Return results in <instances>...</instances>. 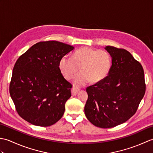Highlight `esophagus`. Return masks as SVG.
Masks as SVG:
<instances>
[{
  "label": "esophagus",
  "instance_id": "obj_1",
  "mask_svg": "<svg viewBox=\"0 0 153 153\" xmlns=\"http://www.w3.org/2000/svg\"><path fill=\"white\" fill-rule=\"evenodd\" d=\"M79 91V89L73 87V88L71 89V95H72V96H76L77 95V93H78Z\"/></svg>",
  "mask_w": 153,
  "mask_h": 153
}]
</instances>
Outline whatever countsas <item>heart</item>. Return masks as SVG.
I'll return each mask as SVG.
<instances>
[{
    "mask_svg": "<svg viewBox=\"0 0 153 153\" xmlns=\"http://www.w3.org/2000/svg\"><path fill=\"white\" fill-rule=\"evenodd\" d=\"M112 66V58L108 52L90 47H83L76 51L74 56H64L59 62L62 74L66 79H70L81 69L82 71L75 76L74 85L80 87L88 83L101 82L108 76Z\"/></svg>",
    "mask_w": 153,
    "mask_h": 153,
    "instance_id": "obj_1",
    "label": "heart"
}]
</instances>
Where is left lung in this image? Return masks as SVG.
<instances>
[{"label":"left lung","instance_id":"1","mask_svg":"<svg viewBox=\"0 0 153 153\" xmlns=\"http://www.w3.org/2000/svg\"><path fill=\"white\" fill-rule=\"evenodd\" d=\"M112 57L108 75L87 88L85 114L89 121L101 128L126 122L137 111L145 93L144 71L130 53L106 46Z\"/></svg>","mask_w":153,"mask_h":153}]
</instances>
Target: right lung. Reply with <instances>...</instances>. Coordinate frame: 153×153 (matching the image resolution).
Here are the masks:
<instances>
[{"mask_svg": "<svg viewBox=\"0 0 153 153\" xmlns=\"http://www.w3.org/2000/svg\"><path fill=\"white\" fill-rule=\"evenodd\" d=\"M74 49L56 41L39 42L19 57L13 68L10 94L23 119L47 127L62 117L72 85L62 75L59 62Z\"/></svg>", "mask_w": 153, "mask_h": 153, "instance_id": "obj_1", "label": "right lung"}]
</instances>
